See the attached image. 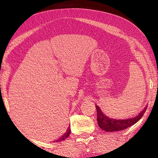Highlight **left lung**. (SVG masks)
Listing matches in <instances>:
<instances>
[{
  "mask_svg": "<svg viewBox=\"0 0 158 158\" xmlns=\"http://www.w3.org/2000/svg\"><path fill=\"white\" fill-rule=\"evenodd\" d=\"M148 106L134 118H126V119H116V118H109L103 113L98 106H96L97 110V121L99 127L105 131H122L136 124L145 113Z\"/></svg>",
  "mask_w": 158,
  "mask_h": 158,
  "instance_id": "obj_1",
  "label": "left lung"
}]
</instances>
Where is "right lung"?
I'll return each instance as SVG.
<instances>
[{"mask_svg":"<svg viewBox=\"0 0 158 158\" xmlns=\"http://www.w3.org/2000/svg\"><path fill=\"white\" fill-rule=\"evenodd\" d=\"M70 127H68V130H67V131L60 138V139H58L57 140H56L55 142H60V141H62V140H64V139H65L67 137H68V136L70 135Z\"/></svg>","mask_w":158,"mask_h":158,"instance_id":"1","label":"right lung"}]
</instances>
